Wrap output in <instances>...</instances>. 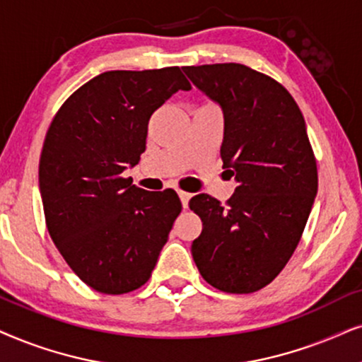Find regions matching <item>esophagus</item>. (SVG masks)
<instances>
[{
  "instance_id": "34e87169",
  "label": "esophagus",
  "mask_w": 362,
  "mask_h": 362,
  "mask_svg": "<svg viewBox=\"0 0 362 362\" xmlns=\"http://www.w3.org/2000/svg\"><path fill=\"white\" fill-rule=\"evenodd\" d=\"M178 197H180V202H182V205H184V209H187V206H189V202H190V194L189 192H178Z\"/></svg>"
}]
</instances>
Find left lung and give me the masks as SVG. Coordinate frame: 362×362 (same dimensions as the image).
<instances>
[{"instance_id": "8db88e82", "label": "left lung", "mask_w": 362, "mask_h": 362, "mask_svg": "<svg viewBox=\"0 0 362 362\" xmlns=\"http://www.w3.org/2000/svg\"><path fill=\"white\" fill-rule=\"evenodd\" d=\"M184 72L223 112L220 156L238 184L226 205L205 194L190 200L204 223L192 257L216 290L258 291L291 258L317 194L305 119L281 84L243 64Z\"/></svg>"}]
</instances>
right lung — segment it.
<instances>
[{"instance_id":"1","label":"right lung","mask_w":362,"mask_h":362,"mask_svg":"<svg viewBox=\"0 0 362 362\" xmlns=\"http://www.w3.org/2000/svg\"><path fill=\"white\" fill-rule=\"evenodd\" d=\"M178 90H190L178 67L103 72L62 104L46 134L40 192L47 231L95 291L141 288L180 214L173 190L147 192L122 177L146 151L151 115Z\"/></svg>"}]
</instances>
